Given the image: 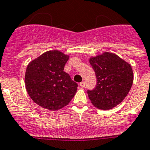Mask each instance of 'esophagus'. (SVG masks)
<instances>
[{
    "label": "esophagus",
    "instance_id": "esophagus-1",
    "mask_svg": "<svg viewBox=\"0 0 150 150\" xmlns=\"http://www.w3.org/2000/svg\"><path fill=\"white\" fill-rule=\"evenodd\" d=\"M79 86H81V88L85 87V86H86V83H85V81H81V82H80V84H79Z\"/></svg>",
    "mask_w": 150,
    "mask_h": 150
}]
</instances>
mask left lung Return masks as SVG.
I'll return each mask as SVG.
<instances>
[{
  "instance_id": "obj_1",
  "label": "left lung",
  "mask_w": 150,
  "mask_h": 150,
  "mask_svg": "<svg viewBox=\"0 0 150 150\" xmlns=\"http://www.w3.org/2000/svg\"><path fill=\"white\" fill-rule=\"evenodd\" d=\"M90 64L96 73V86L88 90L92 105L100 109H110L126 98L132 87V67L118 55L105 52L91 58Z\"/></svg>"
}]
</instances>
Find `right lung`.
Returning a JSON list of instances; mask_svg holds the SVG:
<instances>
[{
    "mask_svg": "<svg viewBox=\"0 0 150 150\" xmlns=\"http://www.w3.org/2000/svg\"><path fill=\"white\" fill-rule=\"evenodd\" d=\"M69 56L59 51H49L29 63L25 86L33 102L48 110H58L70 103L78 84L64 71Z\"/></svg>",
    "mask_w": 150,
    "mask_h": 150,
    "instance_id": "right-lung-1",
    "label": "right lung"
}]
</instances>
